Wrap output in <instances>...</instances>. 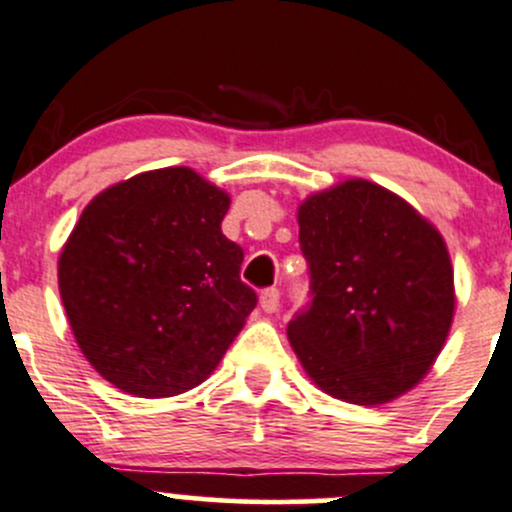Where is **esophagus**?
I'll use <instances>...</instances> for the list:
<instances>
[{
	"label": "esophagus",
	"instance_id": "1",
	"mask_svg": "<svg viewBox=\"0 0 512 512\" xmlns=\"http://www.w3.org/2000/svg\"><path fill=\"white\" fill-rule=\"evenodd\" d=\"M260 307L265 309L267 314H272V312H277V307H280V292H277L275 287H270V289H265V292L260 294Z\"/></svg>",
	"mask_w": 512,
	"mask_h": 512
}]
</instances>
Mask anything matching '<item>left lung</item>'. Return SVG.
Segmentation results:
<instances>
[{
  "instance_id": "obj_1",
  "label": "left lung",
  "mask_w": 512,
  "mask_h": 512,
  "mask_svg": "<svg viewBox=\"0 0 512 512\" xmlns=\"http://www.w3.org/2000/svg\"><path fill=\"white\" fill-rule=\"evenodd\" d=\"M312 307L287 327L312 384L381 406L421 384L456 314L446 240L401 195L349 178L297 208Z\"/></svg>"
}]
</instances>
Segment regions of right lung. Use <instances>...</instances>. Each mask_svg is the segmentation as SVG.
Segmentation results:
<instances>
[{
  "instance_id": "add662e5",
  "label": "right lung",
  "mask_w": 512,
  "mask_h": 512,
  "mask_svg": "<svg viewBox=\"0 0 512 512\" xmlns=\"http://www.w3.org/2000/svg\"><path fill=\"white\" fill-rule=\"evenodd\" d=\"M230 195L185 165L101 190L59 255V292L81 354L116 389L165 399L203 384L257 294L220 230Z\"/></svg>"
}]
</instances>
